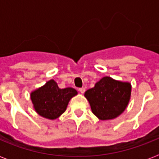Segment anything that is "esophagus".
Returning <instances> with one entry per match:
<instances>
[{
    "instance_id": "esophagus-1",
    "label": "esophagus",
    "mask_w": 159,
    "mask_h": 159,
    "mask_svg": "<svg viewBox=\"0 0 159 159\" xmlns=\"http://www.w3.org/2000/svg\"><path fill=\"white\" fill-rule=\"evenodd\" d=\"M79 91L80 92L81 94H84L85 92V88H79Z\"/></svg>"
}]
</instances>
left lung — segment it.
<instances>
[{
	"label": "left lung",
	"instance_id": "obj_1",
	"mask_svg": "<svg viewBox=\"0 0 159 159\" xmlns=\"http://www.w3.org/2000/svg\"><path fill=\"white\" fill-rule=\"evenodd\" d=\"M131 84L104 76L95 87L85 92L92 113L100 120H110L119 116L128 106Z\"/></svg>",
	"mask_w": 159,
	"mask_h": 159
}]
</instances>
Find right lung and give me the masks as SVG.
Here are the masks:
<instances>
[{"instance_id": "add662e5", "label": "right lung", "mask_w": 159, "mask_h": 159, "mask_svg": "<svg viewBox=\"0 0 159 159\" xmlns=\"http://www.w3.org/2000/svg\"><path fill=\"white\" fill-rule=\"evenodd\" d=\"M78 94L72 88L61 89L54 80L32 91L30 94L33 108L39 116L48 119H56L66 111L72 97Z\"/></svg>"}]
</instances>
